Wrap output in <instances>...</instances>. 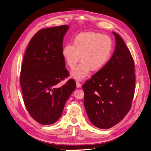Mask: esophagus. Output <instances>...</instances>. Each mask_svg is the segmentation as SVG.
<instances>
[{
  "instance_id": "34e87169",
  "label": "esophagus",
  "mask_w": 151,
  "mask_h": 151,
  "mask_svg": "<svg viewBox=\"0 0 151 151\" xmlns=\"http://www.w3.org/2000/svg\"><path fill=\"white\" fill-rule=\"evenodd\" d=\"M76 87H77V88H80V87H81L82 84L80 83V82H79L78 81H76Z\"/></svg>"
}]
</instances>
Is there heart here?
<instances>
[{"label": "heart", "instance_id": "b5f03b06", "mask_svg": "<svg viewBox=\"0 0 151 151\" xmlns=\"http://www.w3.org/2000/svg\"><path fill=\"white\" fill-rule=\"evenodd\" d=\"M73 44H68L62 48V55L69 68L75 67L71 75L76 80H82L91 70L97 72L102 69L109 59L113 51V42L109 37L95 32L82 33L76 35Z\"/></svg>", "mask_w": 151, "mask_h": 151}]
</instances>
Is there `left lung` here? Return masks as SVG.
Masks as SVG:
<instances>
[{
  "instance_id": "1",
  "label": "left lung",
  "mask_w": 151,
  "mask_h": 151,
  "mask_svg": "<svg viewBox=\"0 0 151 151\" xmlns=\"http://www.w3.org/2000/svg\"><path fill=\"white\" fill-rule=\"evenodd\" d=\"M116 47L104 67L82 86L91 122L100 129L119 123L130 111L135 91L134 62L121 37L113 32Z\"/></svg>"
}]
</instances>
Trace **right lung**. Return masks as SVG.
Here are the masks:
<instances>
[{"label":"right lung","mask_w":151,"mask_h":151,"mask_svg":"<svg viewBox=\"0 0 151 151\" xmlns=\"http://www.w3.org/2000/svg\"><path fill=\"white\" fill-rule=\"evenodd\" d=\"M69 26L39 30L31 38L24 56L20 83L28 113L42 125L55 123L61 116L66 101L76 88L62 55V42Z\"/></svg>","instance_id":"add662e5"}]
</instances>
